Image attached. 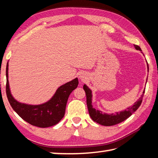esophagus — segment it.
I'll return each instance as SVG.
<instances>
[{
    "instance_id": "obj_1",
    "label": "esophagus",
    "mask_w": 158,
    "mask_h": 158,
    "mask_svg": "<svg viewBox=\"0 0 158 158\" xmlns=\"http://www.w3.org/2000/svg\"><path fill=\"white\" fill-rule=\"evenodd\" d=\"M79 78L81 79V80H84L85 79H86V75L85 73H81V74H80V75H79Z\"/></svg>"
}]
</instances>
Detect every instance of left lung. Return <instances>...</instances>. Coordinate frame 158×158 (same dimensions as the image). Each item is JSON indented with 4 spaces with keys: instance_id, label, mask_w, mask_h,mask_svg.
<instances>
[{
    "instance_id": "obj_1",
    "label": "left lung",
    "mask_w": 158,
    "mask_h": 158,
    "mask_svg": "<svg viewBox=\"0 0 158 158\" xmlns=\"http://www.w3.org/2000/svg\"><path fill=\"white\" fill-rule=\"evenodd\" d=\"M135 48L136 49L139 50L141 52L142 50L139 46L135 45ZM148 66V65H147ZM83 89L85 90L86 98H87V105H88V109L89 114L93 121H94L96 123H98L100 125L105 126H110L113 125H116L117 123L123 122L127 118H128L130 116L132 115L133 113H135L136 110L139 109L140 105H141L143 97L144 96V93L145 91V88L143 90V94L140 96V98L136 101L132 106H130L126 110H122L120 112H116L115 113H110L107 114L102 112L101 110H96V109L93 108L92 105V90L90 89L85 84L83 85Z\"/></svg>"
}]
</instances>
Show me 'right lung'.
Returning <instances> with one entry per match:
<instances>
[{"label": "right lung", "instance_id": "add662e5", "mask_svg": "<svg viewBox=\"0 0 158 158\" xmlns=\"http://www.w3.org/2000/svg\"><path fill=\"white\" fill-rule=\"evenodd\" d=\"M9 64L6 68V93L13 109L26 122L39 127H48L56 125L65 114L67 100L79 84L78 79L66 83L57 89L54 95L48 102L37 105H28L16 100L11 93L8 80Z\"/></svg>", "mask_w": 158, "mask_h": 158}]
</instances>
